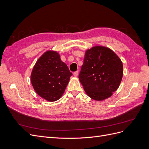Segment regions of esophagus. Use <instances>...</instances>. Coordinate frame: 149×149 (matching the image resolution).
Wrapping results in <instances>:
<instances>
[{
	"instance_id": "esophagus-1",
	"label": "esophagus",
	"mask_w": 149,
	"mask_h": 149,
	"mask_svg": "<svg viewBox=\"0 0 149 149\" xmlns=\"http://www.w3.org/2000/svg\"><path fill=\"white\" fill-rule=\"evenodd\" d=\"M73 75H74V76H75V77H77L78 75V71H75V72H74Z\"/></svg>"
}]
</instances>
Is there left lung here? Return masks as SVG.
Instances as JSON below:
<instances>
[{
	"label": "left lung",
	"instance_id": "1",
	"mask_svg": "<svg viewBox=\"0 0 149 149\" xmlns=\"http://www.w3.org/2000/svg\"><path fill=\"white\" fill-rule=\"evenodd\" d=\"M123 76V62L111 49L95 46L86 49L79 79L89 97L96 101L109 98L118 89Z\"/></svg>",
	"mask_w": 149,
	"mask_h": 149
}]
</instances>
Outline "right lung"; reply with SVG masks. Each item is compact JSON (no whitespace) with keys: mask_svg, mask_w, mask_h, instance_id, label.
I'll return each mask as SVG.
<instances>
[{"mask_svg":"<svg viewBox=\"0 0 149 149\" xmlns=\"http://www.w3.org/2000/svg\"><path fill=\"white\" fill-rule=\"evenodd\" d=\"M72 75L60 54L48 50L36 62L30 78L35 92L45 100L53 102L61 98Z\"/></svg>","mask_w":149,"mask_h":149,"instance_id":"right-lung-1","label":"right lung"}]
</instances>
